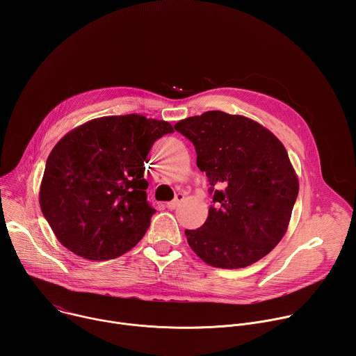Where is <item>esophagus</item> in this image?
Wrapping results in <instances>:
<instances>
[{"instance_id":"esophagus-1","label":"esophagus","mask_w":356,"mask_h":356,"mask_svg":"<svg viewBox=\"0 0 356 356\" xmlns=\"http://www.w3.org/2000/svg\"><path fill=\"white\" fill-rule=\"evenodd\" d=\"M183 200H184V194L179 193V194H176V197H175L173 201H169V202H168L166 207H168L169 210H176V209L180 206V202H181Z\"/></svg>"}]
</instances>
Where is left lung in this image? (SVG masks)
<instances>
[{
	"label": "left lung",
	"instance_id": "obj_1",
	"mask_svg": "<svg viewBox=\"0 0 356 356\" xmlns=\"http://www.w3.org/2000/svg\"><path fill=\"white\" fill-rule=\"evenodd\" d=\"M175 129L193 142L214 202L202 227L186 229L190 248L221 269L266 257L284 236L298 194L283 143L257 121L222 111L188 117Z\"/></svg>",
	"mask_w": 356,
	"mask_h": 356
}]
</instances>
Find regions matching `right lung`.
<instances>
[{
	"mask_svg": "<svg viewBox=\"0 0 356 356\" xmlns=\"http://www.w3.org/2000/svg\"><path fill=\"white\" fill-rule=\"evenodd\" d=\"M170 132L166 121L110 115L72 129L55 145L39 204L63 246L84 259L107 261L142 239L156 211L146 200V156Z\"/></svg>",
	"mask_w": 356,
	"mask_h": 356,
	"instance_id": "right-lung-1",
	"label": "right lung"
}]
</instances>
